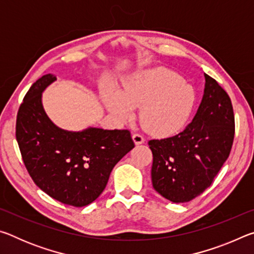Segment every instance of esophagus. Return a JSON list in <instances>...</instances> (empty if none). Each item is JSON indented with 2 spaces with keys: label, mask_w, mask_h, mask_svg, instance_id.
Segmentation results:
<instances>
[{
  "label": "esophagus",
  "mask_w": 254,
  "mask_h": 254,
  "mask_svg": "<svg viewBox=\"0 0 254 254\" xmlns=\"http://www.w3.org/2000/svg\"><path fill=\"white\" fill-rule=\"evenodd\" d=\"M132 139L134 141L135 144L144 143V136L142 134H140V133H134V134L132 135Z\"/></svg>",
  "instance_id": "34e87169"
}]
</instances>
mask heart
Here are the masks:
<instances>
[{"instance_id":"1","label":"heart","mask_w":254,"mask_h":254,"mask_svg":"<svg viewBox=\"0 0 254 254\" xmlns=\"http://www.w3.org/2000/svg\"><path fill=\"white\" fill-rule=\"evenodd\" d=\"M103 101L112 114L127 118L139 106V119L145 130L169 133L182 127L195 105V92L182 76L167 69L142 71L133 76L121 92L106 89Z\"/></svg>"}]
</instances>
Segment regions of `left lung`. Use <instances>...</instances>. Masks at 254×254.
Wrapping results in <instances>:
<instances>
[{"instance_id":"8db88e82","label":"left lung","mask_w":254,"mask_h":254,"mask_svg":"<svg viewBox=\"0 0 254 254\" xmlns=\"http://www.w3.org/2000/svg\"><path fill=\"white\" fill-rule=\"evenodd\" d=\"M203 100L192 121L178 134L150 140L152 186L174 203H186L212 185L229 158L235 122L231 98L205 74Z\"/></svg>"}]
</instances>
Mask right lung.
<instances>
[{"mask_svg":"<svg viewBox=\"0 0 254 254\" xmlns=\"http://www.w3.org/2000/svg\"><path fill=\"white\" fill-rule=\"evenodd\" d=\"M56 79L47 74L30 87L16 117L15 136L34 184L60 203L83 207L102 194L112 169L134 142L128 130L72 132L55 126L41 97Z\"/></svg>","mask_w":254,"mask_h":254,"instance_id":"right-lung-1","label":"right lung"}]
</instances>
